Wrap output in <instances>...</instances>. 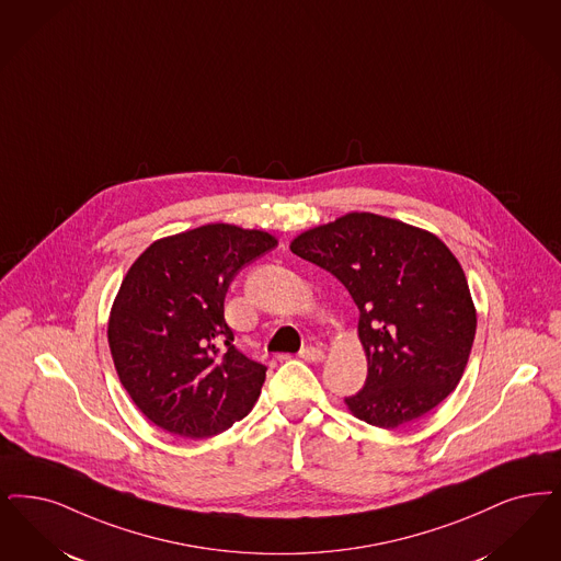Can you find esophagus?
Segmentation results:
<instances>
[{"mask_svg":"<svg viewBox=\"0 0 561 561\" xmlns=\"http://www.w3.org/2000/svg\"><path fill=\"white\" fill-rule=\"evenodd\" d=\"M300 359L309 360V363H321V360L325 359V353L321 348H317V346H305L300 351Z\"/></svg>","mask_w":561,"mask_h":561,"instance_id":"esophagus-1","label":"esophagus"}]
</instances>
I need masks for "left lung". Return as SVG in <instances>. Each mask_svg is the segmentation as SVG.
Segmentation results:
<instances>
[{
	"instance_id": "left-lung-1",
	"label": "left lung",
	"mask_w": 561,
	"mask_h": 561,
	"mask_svg": "<svg viewBox=\"0 0 561 561\" xmlns=\"http://www.w3.org/2000/svg\"><path fill=\"white\" fill-rule=\"evenodd\" d=\"M290 250L330 271L359 307L367 380L344 399L353 415L390 430L447 399L470 359L476 307L445 242L397 219L348 213L302 231Z\"/></svg>"
}]
</instances>
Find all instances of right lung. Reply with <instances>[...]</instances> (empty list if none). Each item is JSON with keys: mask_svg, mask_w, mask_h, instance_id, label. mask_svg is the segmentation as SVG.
Listing matches in <instances>:
<instances>
[{"mask_svg": "<svg viewBox=\"0 0 561 561\" xmlns=\"http://www.w3.org/2000/svg\"><path fill=\"white\" fill-rule=\"evenodd\" d=\"M277 247L259 229L210 224L157 240L127 271L108 319L118 380L158 427L208 438L254 407L267 367L233 346L225 294Z\"/></svg>", "mask_w": 561, "mask_h": 561, "instance_id": "add662e5", "label": "right lung"}]
</instances>
